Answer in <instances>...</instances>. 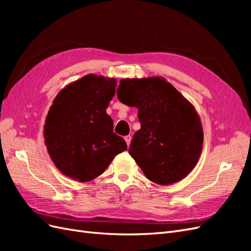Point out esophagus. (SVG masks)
I'll use <instances>...</instances> for the list:
<instances>
[{
    "label": "esophagus",
    "instance_id": "obj_1",
    "mask_svg": "<svg viewBox=\"0 0 251 251\" xmlns=\"http://www.w3.org/2000/svg\"><path fill=\"white\" fill-rule=\"evenodd\" d=\"M125 140H126V144H127V147H128V146H130V144H131L132 137H131L130 135H127V136H126V137H125Z\"/></svg>",
    "mask_w": 251,
    "mask_h": 251
}]
</instances>
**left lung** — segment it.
<instances>
[{
  "instance_id": "1",
  "label": "left lung",
  "mask_w": 251,
  "mask_h": 251,
  "mask_svg": "<svg viewBox=\"0 0 251 251\" xmlns=\"http://www.w3.org/2000/svg\"><path fill=\"white\" fill-rule=\"evenodd\" d=\"M118 100L138 109L140 130L128 153L146 177L160 185L191 173L203 147V128L194 105L162 76L123 78Z\"/></svg>"
}]
</instances>
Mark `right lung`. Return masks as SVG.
Returning a JSON list of instances; mask_svg holds the SVG:
<instances>
[{
	"instance_id": "obj_1",
	"label": "right lung",
	"mask_w": 251,
	"mask_h": 251,
	"mask_svg": "<svg viewBox=\"0 0 251 251\" xmlns=\"http://www.w3.org/2000/svg\"><path fill=\"white\" fill-rule=\"evenodd\" d=\"M117 81L88 74L62 89L45 120L44 138L58 171L79 182L95 179L127 149L107 110Z\"/></svg>"
}]
</instances>
